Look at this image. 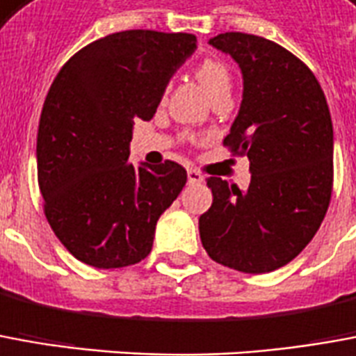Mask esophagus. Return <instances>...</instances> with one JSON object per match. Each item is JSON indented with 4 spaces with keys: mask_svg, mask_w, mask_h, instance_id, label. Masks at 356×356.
<instances>
[{
    "mask_svg": "<svg viewBox=\"0 0 356 356\" xmlns=\"http://www.w3.org/2000/svg\"><path fill=\"white\" fill-rule=\"evenodd\" d=\"M186 177H188V183H191V185H200V183L204 181L202 175H200L196 170L186 171Z\"/></svg>",
    "mask_w": 356,
    "mask_h": 356,
    "instance_id": "obj_1",
    "label": "esophagus"
}]
</instances>
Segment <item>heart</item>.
<instances>
[{
    "label": "heart",
    "mask_w": 356,
    "mask_h": 356,
    "mask_svg": "<svg viewBox=\"0 0 356 356\" xmlns=\"http://www.w3.org/2000/svg\"><path fill=\"white\" fill-rule=\"evenodd\" d=\"M195 76L212 100L218 96H225V94L229 96L233 79H231L229 69L218 59L208 57V59L200 61L195 69Z\"/></svg>",
    "instance_id": "heart-1"
}]
</instances>
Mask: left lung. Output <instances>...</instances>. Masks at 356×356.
<instances>
[{"label":"left lung","mask_w":356,"mask_h":356,"mask_svg":"<svg viewBox=\"0 0 356 356\" xmlns=\"http://www.w3.org/2000/svg\"><path fill=\"white\" fill-rule=\"evenodd\" d=\"M243 74V100L223 144L250 161L247 191L208 177L213 202L200 241L218 264L245 273L289 264L316 235L334 183V127L316 76L272 40L225 32L208 40Z\"/></svg>","instance_id":"8db88e82"}]
</instances>
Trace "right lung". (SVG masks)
Listing matches in <instances>:
<instances>
[{
  "mask_svg": "<svg viewBox=\"0 0 356 356\" xmlns=\"http://www.w3.org/2000/svg\"><path fill=\"white\" fill-rule=\"evenodd\" d=\"M195 49L196 36L185 32H115L57 73L40 115L38 185L56 237L84 264L109 270L150 254L186 171L170 160L135 168L129 144L136 119L154 118Z\"/></svg>",
  "mask_w": 356,
  "mask_h": 356,
  "instance_id": "right-lung-1",
  "label": "right lung"
}]
</instances>
